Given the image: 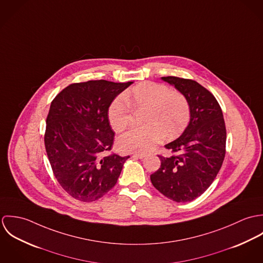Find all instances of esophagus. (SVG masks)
I'll list each match as a JSON object with an SVG mask.
<instances>
[{"instance_id": "34e87169", "label": "esophagus", "mask_w": 263, "mask_h": 263, "mask_svg": "<svg viewBox=\"0 0 263 263\" xmlns=\"http://www.w3.org/2000/svg\"><path fill=\"white\" fill-rule=\"evenodd\" d=\"M133 157L134 158H139V159H144L146 157V155L141 154V153H136V154H133Z\"/></svg>"}]
</instances>
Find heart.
<instances>
[{
  "mask_svg": "<svg viewBox=\"0 0 263 263\" xmlns=\"http://www.w3.org/2000/svg\"><path fill=\"white\" fill-rule=\"evenodd\" d=\"M132 108L146 109L145 126L132 128L119 136L118 148L123 152L146 153L164 138L174 139L186 127L189 105L183 94L163 84L145 82L123 96L116 97L108 108V120L114 130L124 129L132 120Z\"/></svg>",
  "mask_w": 263,
  "mask_h": 263,
  "instance_id": "1",
  "label": "heart"
}]
</instances>
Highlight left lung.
<instances>
[{"instance_id": "8db88e82", "label": "left lung", "mask_w": 263, "mask_h": 263, "mask_svg": "<svg viewBox=\"0 0 263 263\" xmlns=\"http://www.w3.org/2000/svg\"><path fill=\"white\" fill-rule=\"evenodd\" d=\"M187 100L190 119L182 135L165 147L175 155L159 156L161 167L151 175L154 187L176 202L200 196L218 175L226 154L225 120L214 97L197 82L163 77Z\"/></svg>"}]
</instances>
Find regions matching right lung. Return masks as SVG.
I'll return each mask as SVG.
<instances>
[{
    "mask_svg": "<svg viewBox=\"0 0 263 263\" xmlns=\"http://www.w3.org/2000/svg\"><path fill=\"white\" fill-rule=\"evenodd\" d=\"M133 82L71 84L52 100L44 145L53 174L71 196L90 202L116 184L129 156L110 153L114 133L108 108Z\"/></svg>",
    "mask_w": 263,
    "mask_h": 263,
    "instance_id": "1",
    "label": "right lung"
}]
</instances>
